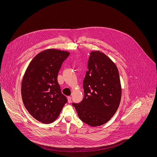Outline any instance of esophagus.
I'll return each instance as SVG.
<instances>
[{
    "label": "esophagus",
    "mask_w": 157,
    "mask_h": 157,
    "mask_svg": "<svg viewBox=\"0 0 157 157\" xmlns=\"http://www.w3.org/2000/svg\"><path fill=\"white\" fill-rule=\"evenodd\" d=\"M68 101L69 103H70L71 102V96L68 97Z\"/></svg>",
    "instance_id": "esophagus-1"
}]
</instances>
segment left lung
Wrapping results in <instances>:
<instances>
[{"label":"left lung","mask_w":157,"mask_h":157,"mask_svg":"<svg viewBox=\"0 0 157 157\" xmlns=\"http://www.w3.org/2000/svg\"><path fill=\"white\" fill-rule=\"evenodd\" d=\"M83 89L82 101L72 103L79 119L92 127L108 122L119 106L121 86L117 66L99 51L89 55Z\"/></svg>","instance_id":"8db88e82"}]
</instances>
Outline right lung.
I'll list each match as a JSON object with an SVG mask.
<instances>
[{"label": "right lung", "instance_id": "add662e5", "mask_svg": "<svg viewBox=\"0 0 157 157\" xmlns=\"http://www.w3.org/2000/svg\"><path fill=\"white\" fill-rule=\"evenodd\" d=\"M69 55L64 51L44 50L32 60L24 76L21 91L24 105L35 119L44 124L55 121L68 102L57 77Z\"/></svg>", "mask_w": 157, "mask_h": 157}]
</instances>
